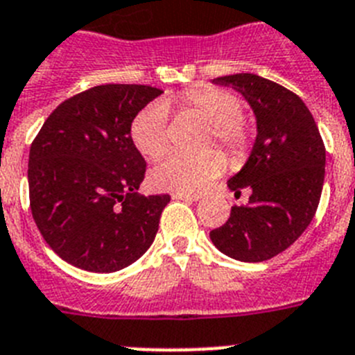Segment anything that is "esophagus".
<instances>
[{
	"instance_id": "34e87169",
	"label": "esophagus",
	"mask_w": 355,
	"mask_h": 355,
	"mask_svg": "<svg viewBox=\"0 0 355 355\" xmlns=\"http://www.w3.org/2000/svg\"><path fill=\"white\" fill-rule=\"evenodd\" d=\"M175 200H186V202H196L200 200V195H189V193H173Z\"/></svg>"
}]
</instances>
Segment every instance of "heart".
I'll list each match as a JSON object with an SVG mask.
<instances>
[{"label": "heart", "mask_w": 355, "mask_h": 355, "mask_svg": "<svg viewBox=\"0 0 355 355\" xmlns=\"http://www.w3.org/2000/svg\"><path fill=\"white\" fill-rule=\"evenodd\" d=\"M193 114L211 125L209 144L216 143L230 159L241 160L252 146V134L243 114L245 103L236 92L203 85L166 96L162 101L146 105L134 118L130 135L135 148L146 159H157L168 150V110ZM225 169L220 152L207 150L196 155L171 153L159 160L150 171V184L159 191L198 193Z\"/></svg>", "instance_id": "obj_1"}]
</instances>
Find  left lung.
I'll list each match as a JSON object with an SVG mask.
<instances>
[{
    "label": "left lung",
    "instance_id": "1",
    "mask_svg": "<svg viewBox=\"0 0 355 355\" xmlns=\"http://www.w3.org/2000/svg\"><path fill=\"white\" fill-rule=\"evenodd\" d=\"M214 84L241 92L254 109L257 139L246 164L229 187L246 205L211 230L220 252L243 263L275 257L297 241L313 221L325 178V144L313 114L289 89L252 73L220 76Z\"/></svg>",
    "mask_w": 355,
    "mask_h": 355
}]
</instances>
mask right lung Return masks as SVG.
I'll return each mask as SVG.
<instances>
[{
    "mask_svg": "<svg viewBox=\"0 0 355 355\" xmlns=\"http://www.w3.org/2000/svg\"><path fill=\"white\" fill-rule=\"evenodd\" d=\"M152 85H96L62 101L30 146L33 221L66 263L94 273L126 268L150 248L169 195H137L146 162L134 118L160 94Z\"/></svg>",
    "mask_w": 355,
    "mask_h": 355,
    "instance_id": "right-lung-1",
    "label": "right lung"
}]
</instances>
